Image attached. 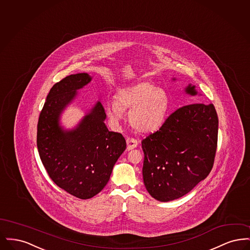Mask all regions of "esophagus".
<instances>
[{
    "mask_svg": "<svg viewBox=\"0 0 250 250\" xmlns=\"http://www.w3.org/2000/svg\"><path fill=\"white\" fill-rule=\"evenodd\" d=\"M126 143H127V149L132 150L138 146V141L132 137L126 138Z\"/></svg>",
    "mask_w": 250,
    "mask_h": 250,
    "instance_id": "esophagus-1",
    "label": "esophagus"
}]
</instances>
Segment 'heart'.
<instances>
[{"label":"heart","instance_id":"heart-1","mask_svg":"<svg viewBox=\"0 0 250 250\" xmlns=\"http://www.w3.org/2000/svg\"><path fill=\"white\" fill-rule=\"evenodd\" d=\"M166 92L150 82H142L121 89L116 98L107 101V115L113 124H119L125 108H130L132 126L141 132L157 129L166 117L168 108Z\"/></svg>","mask_w":250,"mask_h":250}]
</instances>
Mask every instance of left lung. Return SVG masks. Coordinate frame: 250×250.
<instances>
[{
	"instance_id": "obj_1",
	"label": "left lung",
	"mask_w": 250,
	"mask_h": 250,
	"mask_svg": "<svg viewBox=\"0 0 250 250\" xmlns=\"http://www.w3.org/2000/svg\"><path fill=\"white\" fill-rule=\"evenodd\" d=\"M186 92L197 95L195 86ZM217 133L212 103L189 104L172 112L142 141L143 182L149 194L159 202L173 201L206 178L214 166Z\"/></svg>"
}]
</instances>
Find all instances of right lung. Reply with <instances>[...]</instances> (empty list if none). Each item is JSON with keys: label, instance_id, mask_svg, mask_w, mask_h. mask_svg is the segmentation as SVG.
Masks as SVG:
<instances>
[{"label": "right lung", "instance_id": "1", "mask_svg": "<svg viewBox=\"0 0 250 250\" xmlns=\"http://www.w3.org/2000/svg\"><path fill=\"white\" fill-rule=\"evenodd\" d=\"M86 73L70 75L54 84L37 124V149L48 176L72 196L87 200L107 185L112 168L126 148L121 133L108 131L105 109L97 102L71 131L59 125L62 110L91 82Z\"/></svg>", "mask_w": 250, "mask_h": 250}]
</instances>
